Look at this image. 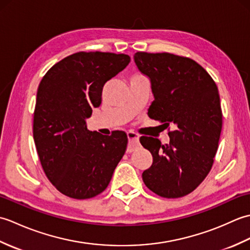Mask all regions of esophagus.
<instances>
[{
    "label": "esophagus",
    "mask_w": 250,
    "mask_h": 250,
    "mask_svg": "<svg viewBox=\"0 0 250 250\" xmlns=\"http://www.w3.org/2000/svg\"><path fill=\"white\" fill-rule=\"evenodd\" d=\"M126 135H128V139H129L128 150L131 152L133 151L135 148L140 146V135L134 133V132H128Z\"/></svg>",
    "instance_id": "34e87169"
}]
</instances>
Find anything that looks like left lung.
I'll return each instance as SVG.
<instances>
[{"instance_id":"1","label":"left lung","mask_w":250,"mask_h":250,"mask_svg":"<svg viewBox=\"0 0 250 250\" xmlns=\"http://www.w3.org/2000/svg\"><path fill=\"white\" fill-rule=\"evenodd\" d=\"M134 61L151 82L155 100L148 116L175 129L168 131L167 145L141 136L153 160L143 172V182L162 198H182L198 188L213 167L222 128L218 88L209 74L187 57L139 51Z\"/></svg>"}]
</instances>
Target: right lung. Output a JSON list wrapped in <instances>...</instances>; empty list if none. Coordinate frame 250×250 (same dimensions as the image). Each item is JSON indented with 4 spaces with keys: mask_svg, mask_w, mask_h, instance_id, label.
<instances>
[{
    "mask_svg": "<svg viewBox=\"0 0 250 250\" xmlns=\"http://www.w3.org/2000/svg\"><path fill=\"white\" fill-rule=\"evenodd\" d=\"M125 54L79 51L51 66L37 89L33 137L49 182L76 200L91 199L107 188L124 157V131L102 135L86 119L102 101L104 83L129 64Z\"/></svg>",
    "mask_w": 250,
    "mask_h": 250,
    "instance_id": "1",
    "label": "right lung"
}]
</instances>
